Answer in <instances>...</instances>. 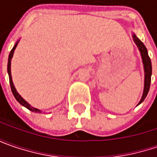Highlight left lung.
Wrapping results in <instances>:
<instances>
[{"mask_svg": "<svg viewBox=\"0 0 157 157\" xmlns=\"http://www.w3.org/2000/svg\"><path fill=\"white\" fill-rule=\"evenodd\" d=\"M133 39L134 42L136 43V44L138 47L139 51L141 52V56H142V63H143V67H144V89H143V94H142V99L140 100V102L138 103V105H140L143 100H145L148 91L150 87V82H151V74H152V65H151V60L148 57V51L145 45L143 44L141 40L139 39L136 36L135 34H133Z\"/></svg>", "mask_w": 157, "mask_h": 157, "instance_id": "left-lung-1", "label": "left lung"}]
</instances>
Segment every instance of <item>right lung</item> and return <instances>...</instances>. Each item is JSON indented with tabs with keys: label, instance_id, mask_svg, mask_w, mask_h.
<instances>
[{
	"label": "right lung",
	"instance_id": "1",
	"mask_svg": "<svg viewBox=\"0 0 157 157\" xmlns=\"http://www.w3.org/2000/svg\"><path fill=\"white\" fill-rule=\"evenodd\" d=\"M18 42L19 41H17L16 42V44H15V46L13 47V49L11 50V52L9 53V61H8V73H9V83H10V87H11V91H12V93H13V95L15 96V100H17L21 105H23V106H25L26 108H28L29 110H30V111L34 112V113H40L39 109H37V108H35L33 106H31V105H29V103H28L27 101L25 100H23L22 98L21 97V95L17 93V91H16V89H15V86H14V84H13V80H12V76H11V59H12V57H13V55H14V52H15V48H16V46L18 44Z\"/></svg>",
	"mask_w": 157,
	"mask_h": 157
}]
</instances>
